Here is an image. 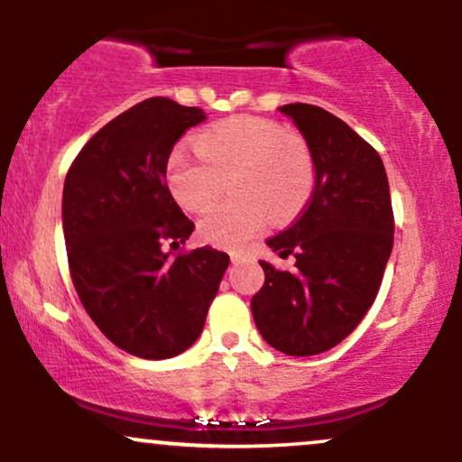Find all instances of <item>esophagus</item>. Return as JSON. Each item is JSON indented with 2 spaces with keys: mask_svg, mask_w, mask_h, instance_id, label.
Wrapping results in <instances>:
<instances>
[{
  "mask_svg": "<svg viewBox=\"0 0 462 462\" xmlns=\"http://www.w3.org/2000/svg\"><path fill=\"white\" fill-rule=\"evenodd\" d=\"M230 258H232V263H235V264L245 263V261H247V254H243V252H230Z\"/></svg>",
  "mask_w": 462,
  "mask_h": 462,
  "instance_id": "esophagus-1",
  "label": "esophagus"
}]
</instances>
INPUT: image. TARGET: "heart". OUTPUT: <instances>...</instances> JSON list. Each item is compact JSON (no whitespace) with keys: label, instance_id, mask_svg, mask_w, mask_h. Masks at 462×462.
<instances>
[{"label":"heart","instance_id":"heart-1","mask_svg":"<svg viewBox=\"0 0 462 462\" xmlns=\"http://www.w3.org/2000/svg\"><path fill=\"white\" fill-rule=\"evenodd\" d=\"M199 156L178 150L167 164L173 199L189 213L210 208L226 182L235 198L208 210L198 224L201 241L238 249L252 241L269 217L295 219L315 189V161L309 143L261 116H227L195 136Z\"/></svg>","mask_w":462,"mask_h":462}]
</instances>
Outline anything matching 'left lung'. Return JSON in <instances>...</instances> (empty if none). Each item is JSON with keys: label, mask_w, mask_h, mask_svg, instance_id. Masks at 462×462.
Masks as SVG:
<instances>
[{"label": "left lung", "mask_w": 462, "mask_h": 462, "mask_svg": "<svg viewBox=\"0 0 462 462\" xmlns=\"http://www.w3.org/2000/svg\"><path fill=\"white\" fill-rule=\"evenodd\" d=\"M278 110L309 143L315 189L300 219L267 241L295 264L280 272L261 261L252 315L278 352L315 356L338 346L374 304L393 249V208L383 158L346 121L310 104Z\"/></svg>", "instance_id": "left-lung-1"}]
</instances>
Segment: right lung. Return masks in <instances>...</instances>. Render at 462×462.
I'll list each match as a JSON object with an SVG mask.
<instances>
[{
	"label": "right lung",
	"mask_w": 462,
	"mask_h": 462,
	"mask_svg": "<svg viewBox=\"0 0 462 462\" xmlns=\"http://www.w3.org/2000/svg\"><path fill=\"white\" fill-rule=\"evenodd\" d=\"M204 110L150 97L115 116L82 147L65 178L62 232L84 310L116 347L162 360L204 330L230 256L198 247L176 258L195 230L167 187L169 153Z\"/></svg>",
	"instance_id": "1"
}]
</instances>
